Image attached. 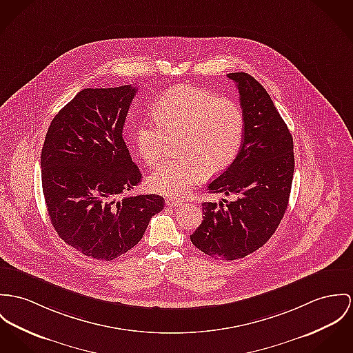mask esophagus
Instances as JSON below:
<instances>
[{
    "label": "esophagus",
    "mask_w": 353,
    "mask_h": 353,
    "mask_svg": "<svg viewBox=\"0 0 353 353\" xmlns=\"http://www.w3.org/2000/svg\"><path fill=\"white\" fill-rule=\"evenodd\" d=\"M165 204H166L168 207H180V205L183 204V201H181L180 199H176V197H168V199L165 200Z\"/></svg>",
    "instance_id": "1"
}]
</instances>
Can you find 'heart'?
Here are the masks:
<instances>
[{
    "instance_id": "b5f03b06",
    "label": "heart",
    "mask_w": 353,
    "mask_h": 353,
    "mask_svg": "<svg viewBox=\"0 0 353 353\" xmlns=\"http://www.w3.org/2000/svg\"><path fill=\"white\" fill-rule=\"evenodd\" d=\"M157 122L137 126L134 143L142 161H161L165 136L177 137L180 159L168 161L150 177V190L180 197L205 173L216 174L236 159L243 143L244 112L231 98H217L205 88L174 85L156 103Z\"/></svg>"
}]
</instances>
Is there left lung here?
<instances>
[{
  "mask_svg": "<svg viewBox=\"0 0 353 353\" xmlns=\"http://www.w3.org/2000/svg\"><path fill=\"white\" fill-rule=\"evenodd\" d=\"M243 110V143L210 193L234 194V201L203 203L204 220L190 242L215 259L244 258L266 243L289 204L294 173L293 137L259 81L245 72L228 74Z\"/></svg>",
  "mask_w": 353,
  "mask_h": 353,
  "instance_id": "obj_1",
  "label": "left lung"
}]
</instances>
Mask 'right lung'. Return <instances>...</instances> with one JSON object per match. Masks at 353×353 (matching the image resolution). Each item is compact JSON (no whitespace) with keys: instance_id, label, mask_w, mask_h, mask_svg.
<instances>
[{"instance_id":"add662e5","label":"right lung","mask_w":353,"mask_h":353,"mask_svg":"<svg viewBox=\"0 0 353 353\" xmlns=\"http://www.w3.org/2000/svg\"><path fill=\"white\" fill-rule=\"evenodd\" d=\"M136 85L84 88L60 110L41 150V183L57 235L94 259L112 261L161 212L159 194L122 196L141 181L122 130Z\"/></svg>"}]
</instances>
